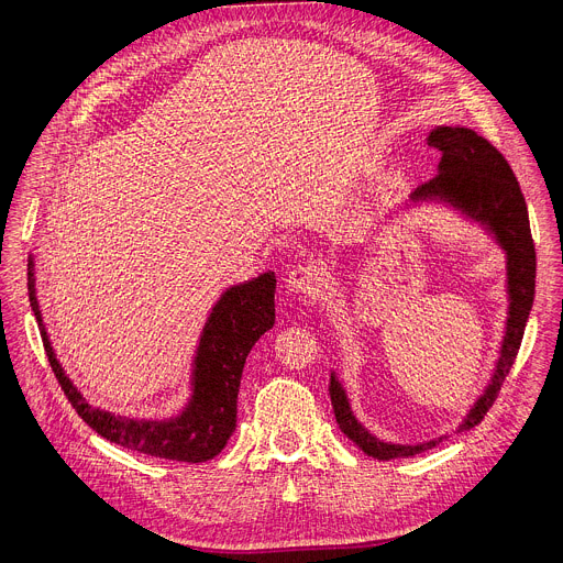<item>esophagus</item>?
Returning a JSON list of instances; mask_svg holds the SVG:
<instances>
[{
    "instance_id": "esophagus-1",
    "label": "esophagus",
    "mask_w": 563,
    "mask_h": 563,
    "mask_svg": "<svg viewBox=\"0 0 563 563\" xmlns=\"http://www.w3.org/2000/svg\"><path fill=\"white\" fill-rule=\"evenodd\" d=\"M320 272L316 267H307V265H300L296 269L289 272L287 276V287L289 291L294 294H302V296H313L320 287Z\"/></svg>"
}]
</instances>
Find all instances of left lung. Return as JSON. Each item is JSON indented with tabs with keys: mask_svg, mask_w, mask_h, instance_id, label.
<instances>
[{
	"mask_svg": "<svg viewBox=\"0 0 563 563\" xmlns=\"http://www.w3.org/2000/svg\"><path fill=\"white\" fill-rule=\"evenodd\" d=\"M428 144L441 151L439 174L410 194V205L443 202L452 207L463 218L484 227L506 254V332L499 358L495 363V372L486 389L478 394V398L470 406L467 415L456 428V432H463L484 421L517 358L534 300L537 256L530 233L528 207L508 159L486 137H481L465 126H434L428 135ZM330 396L341 432L350 441H354L367 456H374L378 461L415 456L419 452L432 450L445 439L437 437L423 443L380 441L354 417L347 391L336 378V372H332L330 378Z\"/></svg>",
	"mask_w": 563,
	"mask_h": 563,
	"instance_id": "1",
	"label": "left lung"
}]
</instances>
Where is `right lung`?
<instances>
[{
	"label": "right lung",
	"instance_id": "obj_1",
	"mask_svg": "<svg viewBox=\"0 0 563 563\" xmlns=\"http://www.w3.org/2000/svg\"><path fill=\"white\" fill-rule=\"evenodd\" d=\"M33 261L31 254L29 300L55 378L82 421L107 441L148 456L202 463L220 454L235 430L238 387L245 361L256 341L274 328V272L231 285L211 307L191 363V396L183 412L169 419H131L93 408L62 369L35 296Z\"/></svg>",
	"mask_w": 563,
	"mask_h": 563
}]
</instances>
